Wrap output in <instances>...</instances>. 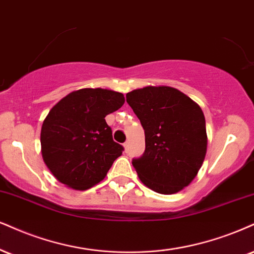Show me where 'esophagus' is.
<instances>
[{
    "instance_id": "esophagus-1",
    "label": "esophagus",
    "mask_w": 254,
    "mask_h": 254,
    "mask_svg": "<svg viewBox=\"0 0 254 254\" xmlns=\"http://www.w3.org/2000/svg\"><path fill=\"white\" fill-rule=\"evenodd\" d=\"M128 146H129V142H128V141L124 143V148H125V151H126V152L128 151Z\"/></svg>"
}]
</instances>
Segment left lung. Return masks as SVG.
<instances>
[{
    "label": "left lung",
    "mask_w": 254,
    "mask_h": 254,
    "mask_svg": "<svg viewBox=\"0 0 254 254\" xmlns=\"http://www.w3.org/2000/svg\"><path fill=\"white\" fill-rule=\"evenodd\" d=\"M126 98L145 129V153L132 161L139 179L160 194H174L189 186L207 152L200 106L168 86L134 89Z\"/></svg>",
    "instance_id": "1"
}]
</instances>
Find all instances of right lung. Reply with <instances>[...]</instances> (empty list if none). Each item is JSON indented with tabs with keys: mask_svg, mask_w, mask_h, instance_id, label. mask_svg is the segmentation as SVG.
I'll return each instance as SVG.
<instances>
[{
	"mask_svg": "<svg viewBox=\"0 0 254 254\" xmlns=\"http://www.w3.org/2000/svg\"><path fill=\"white\" fill-rule=\"evenodd\" d=\"M124 103L122 93L82 88L65 95L49 111L41 128V153L60 183L84 190L105 179L124 151L113 140L105 118Z\"/></svg>",
	"mask_w": 254,
	"mask_h": 254,
	"instance_id": "obj_1",
	"label": "right lung"
}]
</instances>
